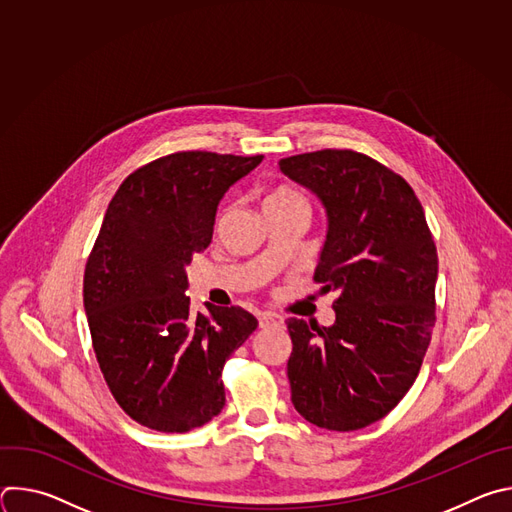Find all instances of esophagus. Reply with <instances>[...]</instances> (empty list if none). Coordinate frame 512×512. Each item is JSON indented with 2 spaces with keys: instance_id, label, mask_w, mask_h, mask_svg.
Wrapping results in <instances>:
<instances>
[{
  "instance_id": "34e87169",
  "label": "esophagus",
  "mask_w": 512,
  "mask_h": 512,
  "mask_svg": "<svg viewBox=\"0 0 512 512\" xmlns=\"http://www.w3.org/2000/svg\"><path fill=\"white\" fill-rule=\"evenodd\" d=\"M257 320H259V328H267V326H271V324L277 322L271 314H259Z\"/></svg>"
}]
</instances>
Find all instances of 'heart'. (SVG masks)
<instances>
[{"instance_id":"b5f03b06","label":"heart","mask_w":512,"mask_h":512,"mask_svg":"<svg viewBox=\"0 0 512 512\" xmlns=\"http://www.w3.org/2000/svg\"><path fill=\"white\" fill-rule=\"evenodd\" d=\"M302 200H304V198L300 196V192L291 190V188H287V186H279V188H275V190L267 196V200H265V208H267V206L287 204V202H302Z\"/></svg>"}]
</instances>
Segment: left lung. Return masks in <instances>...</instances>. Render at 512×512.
<instances>
[{
    "label": "left lung",
    "mask_w": 512,
    "mask_h": 512,
    "mask_svg": "<svg viewBox=\"0 0 512 512\" xmlns=\"http://www.w3.org/2000/svg\"><path fill=\"white\" fill-rule=\"evenodd\" d=\"M328 210L314 279L338 291L326 328L289 318L291 403L310 423L354 431L383 419L415 383L435 324L437 251L413 188L354 150L279 160Z\"/></svg>",
    "instance_id": "obj_1"
}]
</instances>
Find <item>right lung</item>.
<instances>
[{"label":"right lung","mask_w":512,"mask_h":512,"mask_svg":"<svg viewBox=\"0 0 512 512\" xmlns=\"http://www.w3.org/2000/svg\"><path fill=\"white\" fill-rule=\"evenodd\" d=\"M263 156L176 152L129 174L85 267L93 350L117 405L139 425L186 433L225 407L229 356L257 320L239 306L192 312L186 265L214 231L225 192Z\"/></svg>","instance_id":"right-lung-1"}]
</instances>
